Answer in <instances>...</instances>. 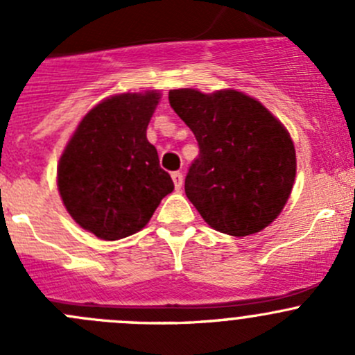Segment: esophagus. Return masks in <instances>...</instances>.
<instances>
[{
    "label": "esophagus",
    "instance_id": "obj_1",
    "mask_svg": "<svg viewBox=\"0 0 355 355\" xmlns=\"http://www.w3.org/2000/svg\"><path fill=\"white\" fill-rule=\"evenodd\" d=\"M171 178H173L175 189L180 191L182 185H184V175H182V171H173V173H171Z\"/></svg>",
    "mask_w": 355,
    "mask_h": 355
}]
</instances>
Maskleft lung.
I'll return each mask as SVG.
<instances>
[{"label":"left lung","mask_w":355,"mask_h":355,"mask_svg":"<svg viewBox=\"0 0 355 355\" xmlns=\"http://www.w3.org/2000/svg\"><path fill=\"white\" fill-rule=\"evenodd\" d=\"M170 106L199 146L185 194L209 227L245 237L280 214L295 178L288 132L259 101L237 91L175 89Z\"/></svg>","instance_id":"8db88e82"}]
</instances>
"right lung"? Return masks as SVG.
Masks as SVG:
<instances>
[{
  "mask_svg": "<svg viewBox=\"0 0 355 355\" xmlns=\"http://www.w3.org/2000/svg\"><path fill=\"white\" fill-rule=\"evenodd\" d=\"M157 96L151 91L103 101L85 114L60 159L58 189L67 211L103 241L144 228L175 189L146 137Z\"/></svg>",
  "mask_w": 355,
  "mask_h": 355,
  "instance_id": "add662e5",
  "label": "right lung"
}]
</instances>
